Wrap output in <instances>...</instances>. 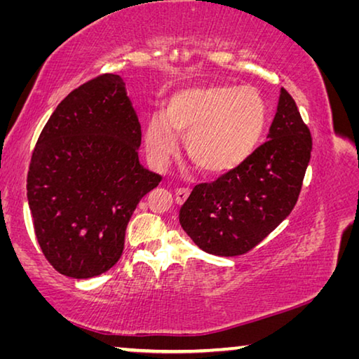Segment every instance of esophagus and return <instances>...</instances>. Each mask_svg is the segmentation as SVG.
Returning <instances> with one entry per match:
<instances>
[{"label": "esophagus", "instance_id": "esophagus-1", "mask_svg": "<svg viewBox=\"0 0 359 359\" xmlns=\"http://www.w3.org/2000/svg\"><path fill=\"white\" fill-rule=\"evenodd\" d=\"M188 194H190V190H188V188H177V190H175V201L182 204L188 198Z\"/></svg>", "mask_w": 359, "mask_h": 359}]
</instances>
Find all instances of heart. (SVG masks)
Segmentation results:
<instances>
[{"label": "heart", "instance_id": "heart-1", "mask_svg": "<svg viewBox=\"0 0 359 359\" xmlns=\"http://www.w3.org/2000/svg\"><path fill=\"white\" fill-rule=\"evenodd\" d=\"M266 125V102L250 87L188 88L169 100L165 118L154 117L145 142L150 155L166 161L187 137L194 165L209 174L241 166L253 154Z\"/></svg>", "mask_w": 359, "mask_h": 359}]
</instances>
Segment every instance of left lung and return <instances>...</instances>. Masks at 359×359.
<instances>
[{
  "mask_svg": "<svg viewBox=\"0 0 359 359\" xmlns=\"http://www.w3.org/2000/svg\"><path fill=\"white\" fill-rule=\"evenodd\" d=\"M312 135L282 88L267 141L233 171L193 188L179 220L201 250L239 257L266 239L299 198Z\"/></svg>",
  "mask_w": 359,
  "mask_h": 359,
  "instance_id": "obj_1",
  "label": "left lung"
}]
</instances>
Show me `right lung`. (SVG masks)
<instances>
[{"mask_svg": "<svg viewBox=\"0 0 359 359\" xmlns=\"http://www.w3.org/2000/svg\"><path fill=\"white\" fill-rule=\"evenodd\" d=\"M141 123L123 79L100 74L66 96L32 154L27 196L46 259L72 278L120 259L133 212L161 175L139 163Z\"/></svg>", "mask_w": 359, "mask_h": 359, "instance_id": "1", "label": "right lung"}]
</instances>
